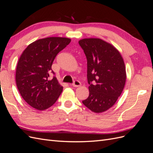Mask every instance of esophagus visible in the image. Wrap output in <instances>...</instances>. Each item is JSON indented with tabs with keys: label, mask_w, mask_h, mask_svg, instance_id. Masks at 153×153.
<instances>
[{
	"label": "esophagus",
	"mask_w": 153,
	"mask_h": 153,
	"mask_svg": "<svg viewBox=\"0 0 153 153\" xmlns=\"http://www.w3.org/2000/svg\"><path fill=\"white\" fill-rule=\"evenodd\" d=\"M72 85L74 87H80L81 85V83L78 81V80H75L74 81V82L72 84Z\"/></svg>",
	"instance_id": "34e87169"
}]
</instances>
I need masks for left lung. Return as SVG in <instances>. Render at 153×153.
Listing matches in <instances>:
<instances>
[{
  "instance_id": "8db88e82",
  "label": "left lung",
  "mask_w": 153,
  "mask_h": 153,
  "mask_svg": "<svg viewBox=\"0 0 153 153\" xmlns=\"http://www.w3.org/2000/svg\"><path fill=\"white\" fill-rule=\"evenodd\" d=\"M87 61L89 96L82 101L95 113L108 110L121 96L126 79L123 57L114 46L100 38L78 41Z\"/></svg>"
}]
</instances>
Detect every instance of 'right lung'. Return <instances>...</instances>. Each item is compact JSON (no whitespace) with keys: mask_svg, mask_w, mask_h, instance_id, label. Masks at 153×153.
<instances>
[{"mask_svg":"<svg viewBox=\"0 0 153 153\" xmlns=\"http://www.w3.org/2000/svg\"><path fill=\"white\" fill-rule=\"evenodd\" d=\"M71 39L49 37L28 45L18 60L16 70L17 88L32 108L44 110L52 106L63 89L57 78L50 79L52 65L58 53L71 42Z\"/></svg>","mask_w":153,"mask_h":153,"instance_id":"right-lung-1","label":"right lung"}]
</instances>
